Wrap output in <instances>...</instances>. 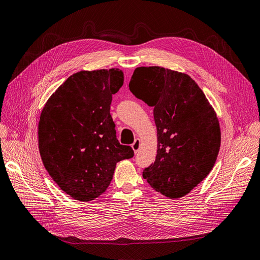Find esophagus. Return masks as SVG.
<instances>
[{"mask_svg":"<svg viewBox=\"0 0 260 260\" xmlns=\"http://www.w3.org/2000/svg\"><path fill=\"white\" fill-rule=\"evenodd\" d=\"M140 146H141V142H140V140H139V139H136V141H134V142H133V144L131 145V147H132L133 151L136 152V153L139 151Z\"/></svg>","mask_w":260,"mask_h":260,"instance_id":"1","label":"esophagus"}]
</instances>
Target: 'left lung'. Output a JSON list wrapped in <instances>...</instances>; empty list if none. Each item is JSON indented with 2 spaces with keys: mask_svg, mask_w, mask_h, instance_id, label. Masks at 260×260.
<instances>
[{
  "mask_svg": "<svg viewBox=\"0 0 260 260\" xmlns=\"http://www.w3.org/2000/svg\"><path fill=\"white\" fill-rule=\"evenodd\" d=\"M129 88L153 108L155 161L143 171L152 188L170 199L190 193L210 173L221 145L216 114L195 81L159 66L134 70Z\"/></svg>",
  "mask_w": 260,
  "mask_h": 260,
  "instance_id": "1",
  "label": "left lung"
}]
</instances>
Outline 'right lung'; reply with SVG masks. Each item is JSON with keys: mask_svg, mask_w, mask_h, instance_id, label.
<instances>
[{"mask_svg": "<svg viewBox=\"0 0 260 260\" xmlns=\"http://www.w3.org/2000/svg\"><path fill=\"white\" fill-rule=\"evenodd\" d=\"M122 84L119 69L77 72L55 90L40 114L41 160L72 199H97L110 185L116 163L134 155L116 139L110 114L112 96Z\"/></svg>", "mask_w": 260, "mask_h": 260, "instance_id": "1", "label": "right lung"}]
</instances>
